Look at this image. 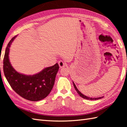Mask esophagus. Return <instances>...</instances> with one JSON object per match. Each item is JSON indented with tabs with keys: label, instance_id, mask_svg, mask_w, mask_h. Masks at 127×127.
Here are the masks:
<instances>
[{
	"label": "esophagus",
	"instance_id": "1",
	"mask_svg": "<svg viewBox=\"0 0 127 127\" xmlns=\"http://www.w3.org/2000/svg\"><path fill=\"white\" fill-rule=\"evenodd\" d=\"M58 64H59V66L61 68H64V67H65L66 66V64L65 63V62H63L62 61H60L58 62Z\"/></svg>",
	"mask_w": 127,
	"mask_h": 127
}]
</instances>
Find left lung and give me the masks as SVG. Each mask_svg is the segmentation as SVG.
I'll list each match as a JSON object with an SVG mask.
<instances>
[{
	"label": "left lung",
	"mask_w": 127,
	"mask_h": 127,
	"mask_svg": "<svg viewBox=\"0 0 127 127\" xmlns=\"http://www.w3.org/2000/svg\"><path fill=\"white\" fill-rule=\"evenodd\" d=\"M72 83H73V85H74V88L75 90H76V92H77V93L79 94V95L80 96H81L82 98H84V99H87V100H98V99H101L103 98L104 96H100V97H98V98H91V97H89V96H86L85 95H84V94H83L81 92L79 91V90H78V89L77 88L76 85H75V84L74 83V82L72 81Z\"/></svg>",
	"instance_id": "obj_1"
}]
</instances>
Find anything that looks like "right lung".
<instances>
[{
  "label": "right lung",
  "mask_w": 127,
  "mask_h": 127,
  "mask_svg": "<svg viewBox=\"0 0 127 127\" xmlns=\"http://www.w3.org/2000/svg\"><path fill=\"white\" fill-rule=\"evenodd\" d=\"M16 36L10 40L5 50L3 59L5 76L11 87L18 95L28 100H40L46 98L52 90L59 65L56 63L34 75H26L17 72L11 64L9 56L11 45Z\"/></svg>",
  "instance_id": "obj_1"
}]
</instances>
